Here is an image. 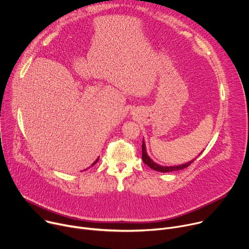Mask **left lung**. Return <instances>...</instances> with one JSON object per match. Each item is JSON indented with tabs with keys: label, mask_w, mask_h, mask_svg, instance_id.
I'll return each mask as SVG.
<instances>
[{
	"label": "left lung",
	"mask_w": 249,
	"mask_h": 249,
	"mask_svg": "<svg viewBox=\"0 0 249 249\" xmlns=\"http://www.w3.org/2000/svg\"><path fill=\"white\" fill-rule=\"evenodd\" d=\"M201 154V153H200ZM200 156V155H199ZM142 160H143V161L148 165L150 166L151 168H153L154 170H157V171H160V172H170V171H175V170H180V169H183V168H186L187 166H189L196 159L186 162V163H183V164H179V165H173V166H163V165H160V164H158L157 162H155L147 154V149H146V144H145V141L143 139V144H142Z\"/></svg>",
	"instance_id": "8db88e82"
}]
</instances>
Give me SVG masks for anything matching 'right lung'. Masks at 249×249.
<instances>
[{
  "instance_id": "right-lung-1",
  "label": "right lung",
  "mask_w": 249,
  "mask_h": 249,
  "mask_svg": "<svg viewBox=\"0 0 249 249\" xmlns=\"http://www.w3.org/2000/svg\"><path fill=\"white\" fill-rule=\"evenodd\" d=\"M98 160H99V158H97V159H96V160H95V161H94V162H93V163H92V164H91V166H93V165H94V164H95V163H96V162H97V161H98Z\"/></svg>"
}]
</instances>
